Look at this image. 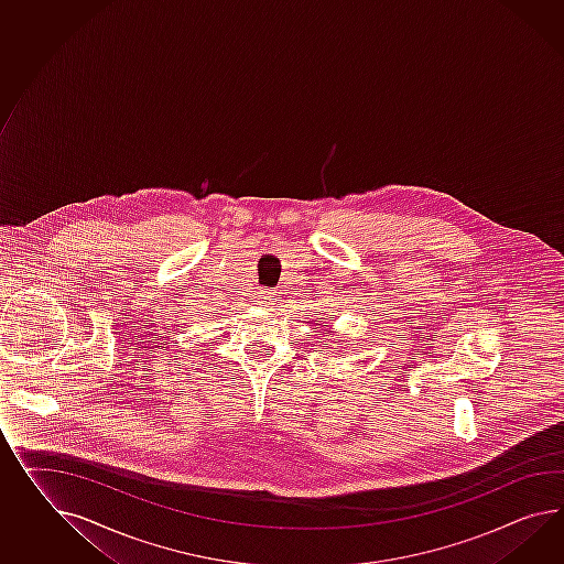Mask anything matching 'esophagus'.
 Masks as SVG:
<instances>
[{
	"instance_id": "34e87169",
	"label": "esophagus",
	"mask_w": 564,
	"mask_h": 564,
	"mask_svg": "<svg viewBox=\"0 0 564 564\" xmlns=\"http://www.w3.org/2000/svg\"><path fill=\"white\" fill-rule=\"evenodd\" d=\"M260 299L263 304H274L275 303V292H272L270 289L260 290Z\"/></svg>"
}]
</instances>
